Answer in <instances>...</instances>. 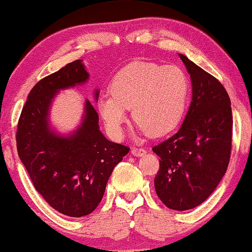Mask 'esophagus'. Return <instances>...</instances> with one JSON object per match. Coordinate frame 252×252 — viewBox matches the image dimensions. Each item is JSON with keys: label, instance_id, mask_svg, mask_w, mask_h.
I'll use <instances>...</instances> for the list:
<instances>
[{"label": "esophagus", "instance_id": "1", "mask_svg": "<svg viewBox=\"0 0 252 252\" xmlns=\"http://www.w3.org/2000/svg\"><path fill=\"white\" fill-rule=\"evenodd\" d=\"M130 153H132L134 156L136 157H140V156H143L144 154H146V150L143 149V148H136V147H133L132 150H130Z\"/></svg>", "mask_w": 252, "mask_h": 252}]
</instances>
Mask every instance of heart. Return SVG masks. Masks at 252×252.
Here are the masks:
<instances>
[{
  "instance_id": "obj_1",
  "label": "heart",
  "mask_w": 252,
  "mask_h": 252,
  "mask_svg": "<svg viewBox=\"0 0 252 252\" xmlns=\"http://www.w3.org/2000/svg\"><path fill=\"white\" fill-rule=\"evenodd\" d=\"M188 88L185 72L175 65L134 62L113 77L109 87L111 96L99 97L98 112L115 139L123 135L128 109L140 132L159 136L181 120Z\"/></svg>"
}]
</instances>
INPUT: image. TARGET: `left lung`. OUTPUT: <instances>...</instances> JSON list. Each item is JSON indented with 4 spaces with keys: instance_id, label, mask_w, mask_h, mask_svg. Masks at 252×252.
<instances>
[{
    "instance_id": "left-lung-1",
    "label": "left lung",
    "mask_w": 252,
    "mask_h": 252,
    "mask_svg": "<svg viewBox=\"0 0 252 252\" xmlns=\"http://www.w3.org/2000/svg\"><path fill=\"white\" fill-rule=\"evenodd\" d=\"M190 74L192 97L180 129L153 148L159 156L156 194L177 211L202 204L226 173L232 150L233 117L226 89L179 54Z\"/></svg>"
}]
</instances>
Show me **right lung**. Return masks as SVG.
I'll return each instance as SVG.
<instances>
[{
  "label": "right lung",
  "instance_id": "add662e5",
  "mask_svg": "<svg viewBox=\"0 0 252 252\" xmlns=\"http://www.w3.org/2000/svg\"><path fill=\"white\" fill-rule=\"evenodd\" d=\"M88 78L77 60L41 79L27 96L16 133L19 158L34 188L51 208L74 218L97 208L113 168L129 151L103 135L97 112L88 99L84 120L73 133L62 136L50 129L48 117L55 95Z\"/></svg>",
  "mask_w": 252,
  "mask_h": 252
}]
</instances>
